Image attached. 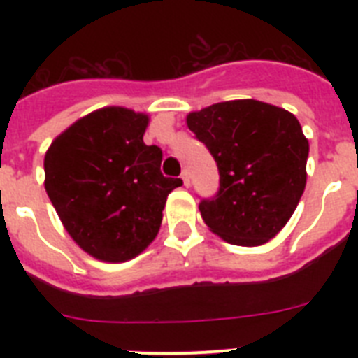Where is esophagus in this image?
I'll return each instance as SVG.
<instances>
[{
	"label": "esophagus",
	"mask_w": 358,
	"mask_h": 358,
	"mask_svg": "<svg viewBox=\"0 0 358 358\" xmlns=\"http://www.w3.org/2000/svg\"><path fill=\"white\" fill-rule=\"evenodd\" d=\"M181 179H182V182H185V186H189V176H188V172H182L181 173Z\"/></svg>",
	"instance_id": "esophagus-1"
}]
</instances>
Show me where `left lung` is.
Here are the masks:
<instances>
[{
  "label": "left lung",
  "mask_w": 358,
  "mask_h": 358,
  "mask_svg": "<svg viewBox=\"0 0 358 358\" xmlns=\"http://www.w3.org/2000/svg\"><path fill=\"white\" fill-rule=\"evenodd\" d=\"M188 129L218 169V192L199 204L206 226L235 245H262L289 222L306 185L308 141L289 110L258 100L192 113Z\"/></svg>",
  "instance_id": "8db88e82"
}]
</instances>
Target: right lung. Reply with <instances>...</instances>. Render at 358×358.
Wrapping results in <instances>:
<instances>
[{"mask_svg":"<svg viewBox=\"0 0 358 358\" xmlns=\"http://www.w3.org/2000/svg\"><path fill=\"white\" fill-rule=\"evenodd\" d=\"M148 118L94 110L44 156V188L71 238L103 262H127L156 238L166 197L181 179L161 173L163 150L145 145Z\"/></svg>","mask_w":358,"mask_h":358,"instance_id":"right-lung-1","label":"right lung"}]
</instances>
